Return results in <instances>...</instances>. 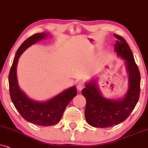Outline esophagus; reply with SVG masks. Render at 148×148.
Segmentation results:
<instances>
[{"label": "esophagus", "mask_w": 148, "mask_h": 148, "mask_svg": "<svg viewBox=\"0 0 148 148\" xmlns=\"http://www.w3.org/2000/svg\"><path fill=\"white\" fill-rule=\"evenodd\" d=\"M84 87V84L82 82H78L77 84V88L79 90H81L82 88Z\"/></svg>", "instance_id": "esophagus-1"}]
</instances>
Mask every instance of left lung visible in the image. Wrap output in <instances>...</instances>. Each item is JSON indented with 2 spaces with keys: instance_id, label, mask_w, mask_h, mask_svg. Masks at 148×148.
Segmentation results:
<instances>
[{
  "instance_id": "1",
  "label": "left lung",
  "mask_w": 148,
  "mask_h": 148,
  "mask_svg": "<svg viewBox=\"0 0 148 148\" xmlns=\"http://www.w3.org/2000/svg\"><path fill=\"white\" fill-rule=\"evenodd\" d=\"M117 39L114 47L117 54L126 61L129 74V88L125 97L121 100L104 98L94 81L87 84L82 90L86 99L84 115L86 122L97 128H106L125 121L135 108L140 95L141 76L133 54L125 39L114 34Z\"/></svg>"
}]
</instances>
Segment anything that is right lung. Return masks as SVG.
<instances>
[{
    "label": "right lung",
    "mask_w": 148,
    "mask_h": 148,
    "mask_svg": "<svg viewBox=\"0 0 148 148\" xmlns=\"http://www.w3.org/2000/svg\"><path fill=\"white\" fill-rule=\"evenodd\" d=\"M46 36L45 33L35 34L21 44L15 54L9 75V93L15 108L25 121L40 126H52L59 123L66 106L77 95L76 87L73 86L53 99L40 103L29 99L19 88L16 76L19 58L27 47Z\"/></svg>",
    "instance_id": "obj_1"
}]
</instances>
